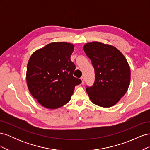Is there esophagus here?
I'll list each match as a JSON object with an SVG mask.
<instances>
[{
  "label": "esophagus",
  "instance_id": "obj_1",
  "mask_svg": "<svg viewBox=\"0 0 150 150\" xmlns=\"http://www.w3.org/2000/svg\"><path fill=\"white\" fill-rule=\"evenodd\" d=\"M81 84H84V77H81Z\"/></svg>",
  "mask_w": 150,
  "mask_h": 150
}]
</instances>
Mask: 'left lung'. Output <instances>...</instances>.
<instances>
[{
    "label": "left lung",
    "instance_id": "8db88e82",
    "mask_svg": "<svg viewBox=\"0 0 150 150\" xmlns=\"http://www.w3.org/2000/svg\"><path fill=\"white\" fill-rule=\"evenodd\" d=\"M83 49L95 71L94 84L86 89L91 101L103 108L113 106L129 88L131 71L128 61L110 44L94 41L85 44Z\"/></svg>",
    "mask_w": 150,
    "mask_h": 150
}]
</instances>
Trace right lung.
<instances>
[{
	"mask_svg": "<svg viewBox=\"0 0 150 150\" xmlns=\"http://www.w3.org/2000/svg\"><path fill=\"white\" fill-rule=\"evenodd\" d=\"M74 46L71 43H50L36 50L27 66L26 81L30 94L43 107L54 110L70 101L75 86L81 83L73 76L71 61Z\"/></svg>",
	"mask_w": 150,
	"mask_h": 150,
	"instance_id": "obj_1",
	"label": "right lung"
}]
</instances>
